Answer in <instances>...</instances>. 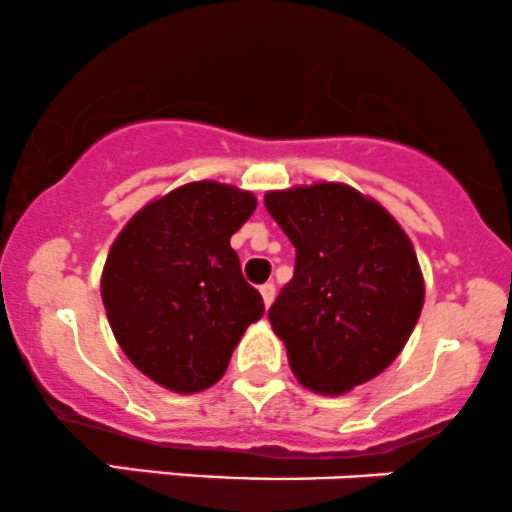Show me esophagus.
I'll list each match as a JSON object with an SVG mask.
<instances>
[{
	"label": "esophagus",
	"instance_id": "34e87169",
	"mask_svg": "<svg viewBox=\"0 0 512 512\" xmlns=\"http://www.w3.org/2000/svg\"><path fill=\"white\" fill-rule=\"evenodd\" d=\"M258 291H261L263 305H266V308H271L273 298H276V286H273V283H263V286L258 288Z\"/></svg>",
	"mask_w": 512,
	"mask_h": 512
}]
</instances>
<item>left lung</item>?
<instances>
[{"label":"left lung","mask_w":512,"mask_h":512,"mask_svg":"<svg viewBox=\"0 0 512 512\" xmlns=\"http://www.w3.org/2000/svg\"><path fill=\"white\" fill-rule=\"evenodd\" d=\"M295 246V271L268 310L303 387L345 394L387 370L424 305V276L397 219L340 182L263 197Z\"/></svg>","instance_id":"obj_1"}]
</instances>
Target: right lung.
<instances>
[{
	"instance_id": "1",
	"label": "right lung",
	"mask_w": 512,
	"mask_h": 512,
	"mask_svg": "<svg viewBox=\"0 0 512 512\" xmlns=\"http://www.w3.org/2000/svg\"><path fill=\"white\" fill-rule=\"evenodd\" d=\"M254 209L244 189L189 182L145 204L110 246L100 278L110 328L128 360L170 392L219 382L263 315L229 244Z\"/></svg>"
}]
</instances>
